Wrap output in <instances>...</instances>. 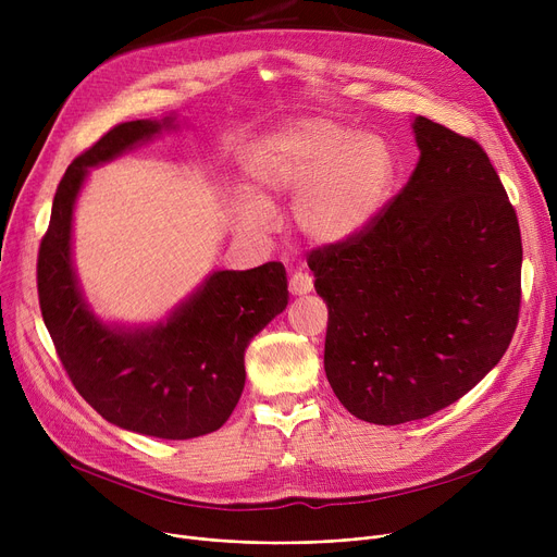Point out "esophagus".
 I'll use <instances>...</instances> for the list:
<instances>
[{
  "label": "esophagus",
  "mask_w": 557,
  "mask_h": 557,
  "mask_svg": "<svg viewBox=\"0 0 557 557\" xmlns=\"http://www.w3.org/2000/svg\"><path fill=\"white\" fill-rule=\"evenodd\" d=\"M311 288H313V277L307 271H298L290 275V280H288L290 296H307V294H311Z\"/></svg>",
  "instance_id": "1"
}]
</instances>
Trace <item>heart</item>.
Returning a JSON list of instances; mask_svg holds the SVG:
<instances>
[{"label":"heart","instance_id":"heart-1","mask_svg":"<svg viewBox=\"0 0 557 557\" xmlns=\"http://www.w3.org/2000/svg\"><path fill=\"white\" fill-rule=\"evenodd\" d=\"M248 173L257 194L234 198V221L250 234L271 232L273 205L294 198L305 237L334 246L359 237L382 214L395 183L391 146L325 116H307L263 141Z\"/></svg>","mask_w":557,"mask_h":557}]
</instances>
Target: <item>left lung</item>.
<instances>
[{
    "mask_svg": "<svg viewBox=\"0 0 557 557\" xmlns=\"http://www.w3.org/2000/svg\"><path fill=\"white\" fill-rule=\"evenodd\" d=\"M418 166L359 237L313 250L325 372L372 424L433 416L502 361L521 300V234L481 146L416 116Z\"/></svg>",
    "mask_w": 557,
    "mask_h": 557,
    "instance_id": "obj_1",
    "label": "left lung"
}]
</instances>
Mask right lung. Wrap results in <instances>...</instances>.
Listing matches in <instances>:
<instances>
[{
  "label": "right lung",
  "instance_id": "1",
  "mask_svg": "<svg viewBox=\"0 0 557 557\" xmlns=\"http://www.w3.org/2000/svg\"><path fill=\"white\" fill-rule=\"evenodd\" d=\"M181 128L162 120L114 126L65 171L38 255L42 320L72 384L110 424L162 441H189L225 424L237 406L248 343L288 305L286 271H214L158 323L122 325L95 313L81 288L74 210L90 169Z\"/></svg>",
  "mask_w": 557,
  "mask_h": 557
}]
</instances>
